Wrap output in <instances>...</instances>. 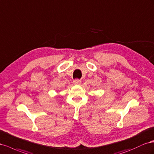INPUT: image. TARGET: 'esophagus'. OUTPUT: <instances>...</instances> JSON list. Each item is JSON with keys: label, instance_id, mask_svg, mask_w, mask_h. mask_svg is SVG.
Segmentation results:
<instances>
[{"label": "esophagus", "instance_id": "1", "mask_svg": "<svg viewBox=\"0 0 154 154\" xmlns=\"http://www.w3.org/2000/svg\"><path fill=\"white\" fill-rule=\"evenodd\" d=\"M73 82L75 85H81V81L80 80H78V79L74 80L73 81Z\"/></svg>", "mask_w": 154, "mask_h": 154}]
</instances>
